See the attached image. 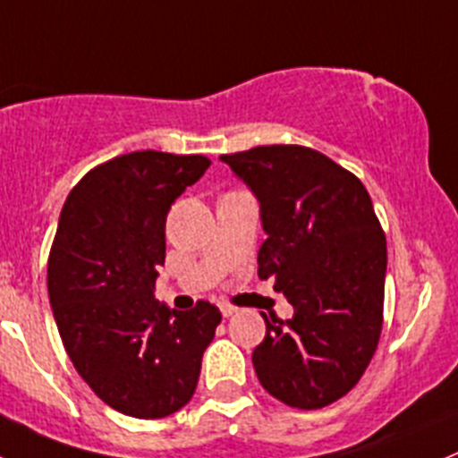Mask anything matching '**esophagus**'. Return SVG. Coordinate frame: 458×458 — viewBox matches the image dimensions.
<instances>
[{
    "label": "esophagus",
    "instance_id": "1",
    "mask_svg": "<svg viewBox=\"0 0 458 458\" xmlns=\"http://www.w3.org/2000/svg\"><path fill=\"white\" fill-rule=\"evenodd\" d=\"M220 310H222V315H225V317H232V315H236L238 308L232 306V303H222Z\"/></svg>",
    "mask_w": 458,
    "mask_h": 458
}]
</instances>
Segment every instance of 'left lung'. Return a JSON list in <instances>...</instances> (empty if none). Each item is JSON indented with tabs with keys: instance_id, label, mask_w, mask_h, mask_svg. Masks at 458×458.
Segmentation results:
<instances>
[{
	"instance_id": "8db88e82",
	"label": "left lung",
	"mask_w": 458,
	"mask_h": 458,
	"mask_svg": "<svg viewBox=\"0 0 458 458\" xmlns=\"http://www.w3.org/2000/svg\"><path fill=\"white\" fill-rule=\"evenodd\" d=\"M254 191L267 241L259 276L294 306L251 362L267 394L297 409L346 395L382 333L386 238L364 184L306 146H256L220 157Z\"/></svg>"
}]
</instances>
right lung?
<instances>
[{
  "mask_svg": "<svg viewBox=\"0 0 458 458\" xmlns=\"http://www.w3.org/2000/svg\"><path fill=\"white\" fill-rule=\"evenodd\" d=\"M211 159L139 150L98 164L72 189L47 265L64 351L98 398L132 418H164L195 394L202 355L222 321L198 301H155L171 204Z\"/></svg>",
  "mask_w": 458,
  "mask_h": 458,
  "instance_id": "right-lung-1",
  "label": "right lung"
}]
</instances>
